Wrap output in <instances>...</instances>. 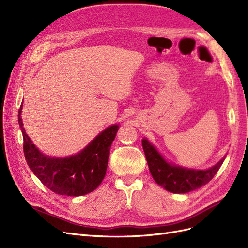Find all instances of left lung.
<instances>
[{
	"mask_svg": "<svg viewBox=\"0 0 248 248\" xmlns=\"http://www.w3.org/2000/svg\"><path fill=\"white\" fill-rule=\"evenodd\" d=\"M149 170L155 182L172 193H186L206 185L218 171L226 156L207 170L187 169L168 161L147 138L141 140Z\"/></svg>",
	"mask_w": 248,
	"mask_h": 248,
	"instance_id": "obj_1",
	"label": "left lung"
}]
</instances>
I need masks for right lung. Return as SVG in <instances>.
Returning <instances> with one entry per match:
<instances>
[{
    "mask_svg": "<svg viewBox=\"0 0 248 248\" xmlns=\"http://www.w3.org/2000/svg\"><path fill=\"white\" fill-rule=\"evenodd\" d=\"M22 104L18 110V124L24 138V153L29 168L43 185L62 196L79 197L94 191L106 176L109 150L119 125L101 131L78 154L50 157L43 154L29 138L21 120Z\"/></svg>",
    "mask_w": 248,
    "mask_h": 248,
    "instance_id": "1",
    "label": "right lung"
}]
</instances>
